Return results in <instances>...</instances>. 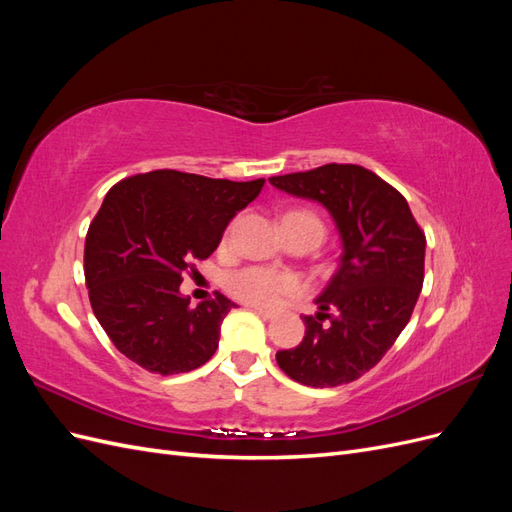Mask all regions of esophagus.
<instances>
[{
	"instance_id": "34e87169",
	"label": "esophagus",
	"mask_w": 512,
	"mask_h": 512,
	"mask_svg": "<svg viewBox=\"0 0 512 512\" xmlns=\"http://www.w3.org/2000/svg\"><path fill=\"white\" fill-rule=\"evenodd\" d=\"M254 312L258 314V316H262V318H273L277 312L275 309H271V307H254Z\"/></svg>"
}]
</instances>
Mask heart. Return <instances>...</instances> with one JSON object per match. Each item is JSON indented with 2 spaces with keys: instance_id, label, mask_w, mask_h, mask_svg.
Returning <instances> with one entry per match:
<instances>
[{
  "instance_id": "b5f03b06",
  "label": "heart",
  "mask_w": 512,
  "mask_h": 512,
  "mask_svg": "<svg viewBox=\"0 0 512 512\" xmlns=\"http://www.w3.org/2000/svg\"><path fill=\"white\" fill-rule=\"evenodd\" d=\"M282 222L312 224L324 235L322 222L309 211H290L284 215ZM226 290L243 303L271 305L275 301H280L282 297H290V294L301 292V280L297 275L269 267H243L226 275Z\"/></svg>"
}]
</instances>
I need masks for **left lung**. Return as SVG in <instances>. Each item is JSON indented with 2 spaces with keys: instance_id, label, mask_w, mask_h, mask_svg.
<instances>
[{
  "instance_id": "obj_1",
  "label": "left lung",
  "mask_w": 512,
  "mask_h": 512,
  "mask_svg": "<svg viewBox=\"0 0 512 512\" xmlns=\"http://www.w3.org/2000/svg\"><path fill=\"white\" fill-rule=\"evenodd\" d=\"M333 215L342 265L303 316L297 348L275 354L288 378L316 389L348 384L378 365L408 324L425 277V232L391 183L356 164H324L269 179Z\"/></svg>"
}]
</instances>
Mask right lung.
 <instances>
[{
	"label": "right lung",
	"instance_id": "obj_1",
	"mask_svg": "<svg viewBox=\"0 0 512 512\" xmlns=\"http://www.w3.org/2000/svg\"><path fill=\"white\" fill-rule=\"evenodd\" d=\"M265 179L228 181L179 170L121 179L85 237L89 303L115 348L151 374H185L218 350L232 307L224 294L190 305L183 273L220 245L228 222Z\"/></svg>",
	"mask_w": 512,
	"mask_h": 512
}]
</instances>
